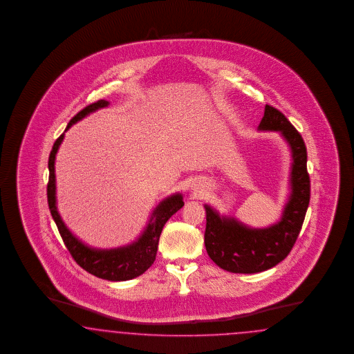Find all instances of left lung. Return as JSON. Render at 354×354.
Segmentation results:
<instances>
[{"instance_id": "8db88e82", "label": "left lung", "mask_w": 354, "mask_h": 354, "mask_svg": "<svg viewBox=\"0 0 354 354\" xmlns=\"http://www.w3.org/2000/svg\"><path fill=\"white\" fill-rule=\"evenodd\" d=\"M259 131L280 132L292 153L290 193L278 223L252 228L232 216H221L209 205L206 210L205 247L209 257L223 270L236 274H256L277 266L295 245L310 201L308 153L299 131L278 109L266 105Z\"/></svg>"}]
</instances>
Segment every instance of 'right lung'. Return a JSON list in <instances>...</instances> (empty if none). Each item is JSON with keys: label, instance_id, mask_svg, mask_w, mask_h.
Segmentation results:
<instances>
[{"label": "right lung", "instance_id": "right-lung-1", "mask_svg": "<svg viewBox=\"0 0 354 354\" xmlns=\"http://www.w3.org/2000/svg\"><path fill=\"white\" fill-rule=\"evenodd\" d=\"M107 105H109V101L98 100L95 104H91L84 107L70 120L64 132L76 122L86 118V115H89L91 113L96 111L98 109L106 107ZM64 138V133H62L58 139L55 140L49 156V161H48L49 182H48L46 192H48V204H49L50 214L58 227V231L64 240V245L75 259L76 263L97 278L111 280V281H124V280L140 277L153 265L156 259L163 225H166V222L179 209H182L184 205L182 194L180 193L171 194L170 197L162 200L161 203L157 205V207L151 213L149 223L136 241L131 243L126 247L115 248V249H95V248L88 247L71 234V231L66 227L61 215L57 210L54 162H55V154Z\"/></svg>", "mask_w": 354, "mask_h": 354}]
</instances>
